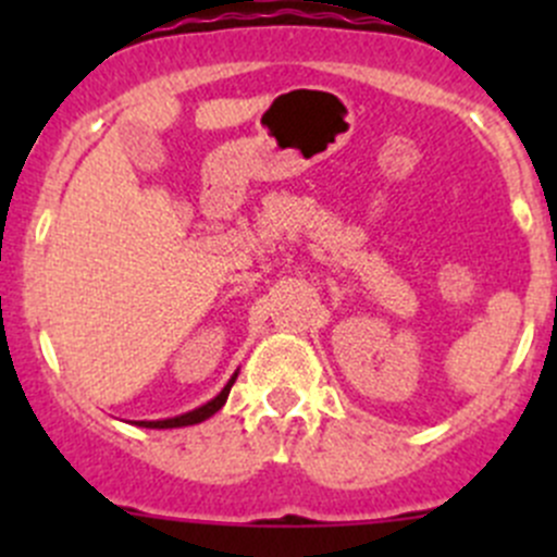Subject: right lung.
<instances>
[{
    "mask_svg": "<svg viewBox=\"0 0 557 557\" xmlns=\"http://www.w3.org/2000/svg\"><path fill=\"white\" fill-rule=\"evenodd\" d=\"M234 380H237V372L232 374V380H228L226 387H223V391L218 393V396L212 398V401L201 404V407L190 409V412L177 414V418H166V420H139L137 425H143V429H183V425H196V423H201V420L212 418V414H215L218 409H221L223 404H226L228 391H232Z\"/></svg>",
    "mask_w": 557,
    "mask_h": 557,
    "instance_id": "obj_1",
    "label": "right lung"
}]
</instances>
